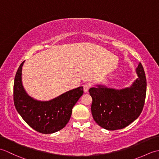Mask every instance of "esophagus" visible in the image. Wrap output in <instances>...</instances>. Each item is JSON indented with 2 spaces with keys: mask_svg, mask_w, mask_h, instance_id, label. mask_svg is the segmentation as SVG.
Returning a JSON list of instances; mask_svg holds the SVG:
<instances>
[{
  "mask_svg": "<svg viewBox=\"0 0 159 159\" xmlns=\"http://www.w3.org/2000/svg\"><path fill=\"white\" fill-rule=\"evenodd\" d=\"M89 87H90V85H89V84H88V83H87V84H85V85H84V86H83L84 92H85V93H87V92H88Z\"/></svg>",
  "mask_w": 159,
  "mask_h": 159,
  "instance_id": "esophagus-1",
  "label": "esophagus"
}]
</instances>
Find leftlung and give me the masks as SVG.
Returning a JSON list of instances; mask_svg holds the SVG:
<instances>
[{
	"instance_id": "8db88e82",
	"label": "left lung",
	"mask_w": 159,
	"mask_h": 159,
	"mask_svg": "<svg viewBox=\"0 0 159 159\" xmlns=\"http://www.w3.org/2000/svg\"><path fill=\"white\" fill-rule=\"evenodd\" d=\"M136 72L138 78L130 87L115 89L97 85L89 89L93 118L100 126L109 130L121 129L140 116L146 100L147 85L141 63Z\"/></svg>"
}]
</instances>
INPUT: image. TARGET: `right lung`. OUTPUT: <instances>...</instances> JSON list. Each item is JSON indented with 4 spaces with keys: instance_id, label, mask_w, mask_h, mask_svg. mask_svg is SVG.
<instances>
[{
    "instance_id": "1",
    "label": "right lung",
    "mask_w": 159,
    "mask_h": 159,
    "mask_svg": "<svg viewBox=\"0 0 159 159\" xmlns=\"http://www.w3.org/2000/svg\"><path fill=\"white\" fill-rule=\"evenodd\" d=\"M23 61L17 71L13 85V102L26 124L42 134L61 130L68 122L72 108L83 94V87L68 91L49 101H39L29 96L22 83Z\"/></svg>"
}]
</instances>
